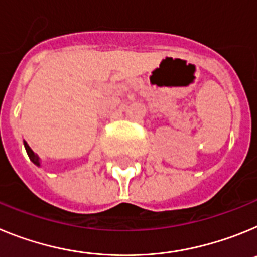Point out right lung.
<instances>
[{
	"label": "right lung",
	"mask_w": 257,
	"mask_h": 257,
	"mask_svg": "<svg viewBox=\"0 0 257 257\" xmlns=\"http://www.w3.org/2000/svg\"><path fill=\"white\" fill-rule=\"evenodd\" d=\"M24 147H26V151H27V154H28V157H29V160H31L33 163H36L37 166H40V158H38L37 154L33 153V151L29 148V145L27 144L26 142H24Z\"/></svg>",
	"instance_id": "add662e5"
}]
</instances>
